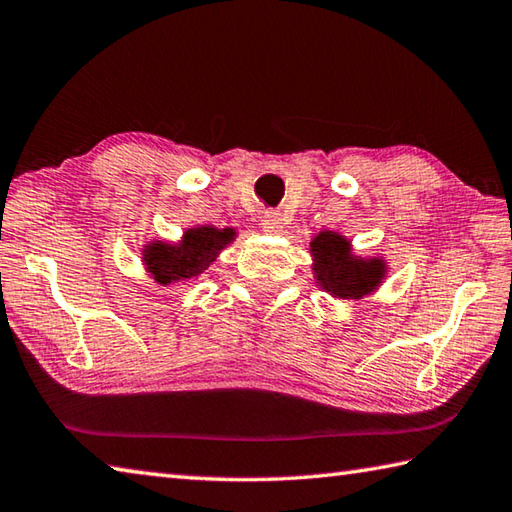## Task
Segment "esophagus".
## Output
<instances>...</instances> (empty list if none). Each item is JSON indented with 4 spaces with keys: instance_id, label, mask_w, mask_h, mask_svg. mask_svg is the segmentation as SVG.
Returning a JSON list of instances; mask_svg holds the SVG:
<instances>
[{
    "instance_id": "34e87169",
    "label": "esophagus",
    "mask_w": 512,
    "mask_h": 512,
    "mask_svg": "<svg viewBox=\"0 0 512 512\" xmlns=\"http://www.w3.org/2000/svg\"><path fill=\"white\" fill-rule=\"evenodd\" d=\"M282 224H284V219H282L280 212L268 210L266 215H264V219H262V230L268 232V235H280L282 228H284Z\"/></svg>"
}]
</instances>
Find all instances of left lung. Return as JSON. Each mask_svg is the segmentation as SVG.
I'll list each match as a JSON object with an SVG mask.
<instances>
[{"instance_id": "8db88e82", "label": "left lung", "mask_w": 512, "mask_h": 512, "mask_svg": "<svg viewBox=\"0 0 512 512\" xmlns=\"http://www.w3.org/2000/svg\"><path fill=\"white\" fill-rule=\"evenodd\" d=\"M315 284L340 300H360L383 284L387 262L383 257H358L351 241L340 232L322 230L311 239Z\"/></svg>"}]
</instances>
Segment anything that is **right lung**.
<instances>
[{
  "instance_id": "right-lung-1",
  "label": "right lung",
  "mask_w": 512,
  "mask_h": 512,
  "mask_svg": "<svg viewBox=\"0 0 512 512\" xmlns=\"http://www.w3.org/2000/svg\"><path fill=\"white\" fill-rule=\"evenodd\" d=\"M235 237V228H188L176 244L150 241L143 248V262L156 284L167 286L174 282H185L208 271V266L215 262L230 241H235Z\"/></svg>"
}]
</instances>
